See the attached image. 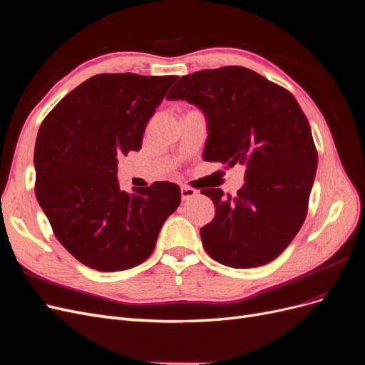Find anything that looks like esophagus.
Returning <instances> with one entry per match:
<instances>
[{
    "instance_id": "obj_1",
    "label": "esophagus",
    "mask_w": 365,
    "mask_h": 365,
    "mask_svg": "<svg viewBox=\"0 0 365 365\" xmlns=\"http://www.w3.org/2000/svg\"><path fill=\"white\" fill-rule=\"evenodd\" d=\"M196 195H197V190L192 189V187H185V185L181 187V200H182V201H189V200H192V197L196 196Z\"/></svg>"
}]
</instances>
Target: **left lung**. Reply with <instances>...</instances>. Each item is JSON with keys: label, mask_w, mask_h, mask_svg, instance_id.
Returning a JSON list of instances; mask_svg holds the SVG:
<instances>
[{"label": "left lung", "mask_w": 365, "mask_h": 365, "mask_svg": "<svg viewBox=\"0 0 365 365\" xmlns=\"http://www.w3.org/2000/svg\"><path fill=\"white\" fill-rule=\"evenodd\" d=\"M169 101L196 105L207 117L205 161L245 165L236 197L204 189L216 207L201 228L202 245L230 268H256L286 250L306 215L318 155L295 97L244 67L182 76Z\"/></svg>", "instance_id": "1"}]
</instances>
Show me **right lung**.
Instances as JSON below:
<instances>
[{"mask_svg":"<svg viewBox=\"0 0 365 365\" xmlns=\"http://www.w3.org/2000/svg\"><path fill=\"white\" fill-rule=\"evenodd\" d=\"M176 76L97 74L43 118L35 145L36 200L54 236L93 269L125 271L145 262L181 202L173 182L128 193L118 157L140 150L149 118Z\"/></svg>","mask_w":365,"mask_h":365,"instance_id":"add662e5","label":"right lung"}]
</instances>
